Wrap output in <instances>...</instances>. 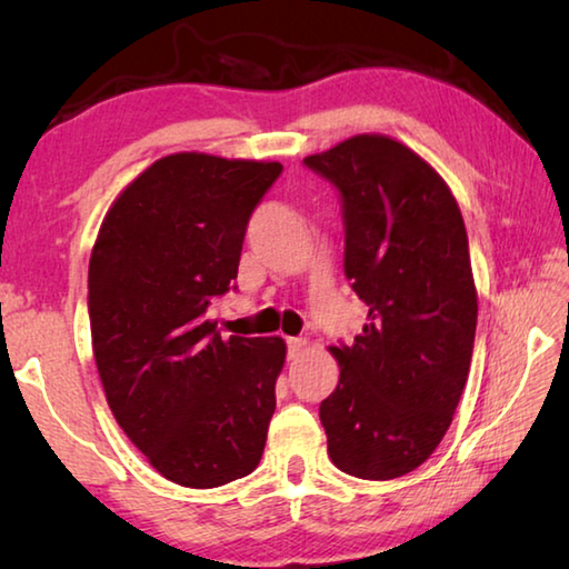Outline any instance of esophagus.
Wrapping results in <instances>:
<instances>
[{
    "label": "esophagus",
    "instance_id": "esophagus-1",
    "mask_svg": "<svg viewBox=\"0 0 569 569\" xmlns=\"http://www.w3.org/2000/svg\"><path fill=\"white\" fill-rule=\"evenodd\" d=\"M306 346H308L306 339H288V356L296 359V356H301L306 351Z\"/></svg>",
    "mask_w": 569,
    "mask_h": 569
}]
</instances>
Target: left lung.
<instances>
[{
    "instance_id": "8db88e82",
    "label": "left lung",
    "mask_w": 569,
    "mask_h": 569,
    "mask_svg": "<svg viewBox=\"0 0 569 569\" xmlns=\"http://www.w3.org/2000/svg\"><path fill=\"white\" fill-rule=\"evenodd\" d=\"M341 192L343 268L369 306L351 346H329L339 387L319 417L346 475H409L445 439L469 377L477 286L467 228L445 178L377 132L303 158Z\"/></svg>"
}]
</instances>
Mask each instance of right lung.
<instances>
[{
  "instance_id": "obj_1",
  "label": "right lung",
  "mask_w": 569,
  "mask_h": 569,
  "mask_svg": "<svg viewBox=\"0 0 569 569\" xmlns=\"http://www.w3.org/2000/svg\"><path fill=\"white\" fill-rule=\"evenodd\" d=\"M281 170L172 152L120 190L92 246L104 397L132 445L182 487L228 485L263 457L286 341L223 339L208 306L230 291L248 218Z\"/></svg>"
}]
</instances>
